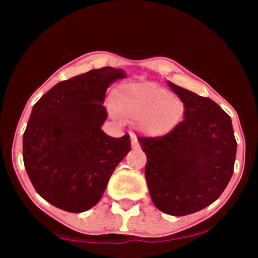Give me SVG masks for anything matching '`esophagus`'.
Masks as SVG:
<instances>
[{
	"label": "esophagus",
	"instance_id": "34e87169",
	"mask_svg": "<svg viewBox=\"0 0 258 258\" xmlns=\"http://www.w3.org/2000/svg\"><path fill=\"white\" fill-rule=\"evenodd\" d=\"M131 146H132L133 149H138V148H140V143L135 135H131Z\"/></svg>",
	"mask_w": 258,
	"mask_h": 258
}]
</instances>
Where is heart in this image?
I'll return each instance as SVG.
<instances>
[{"instance_id": "heart-1", "label": "heart", "mask_w": 258, "mask_h": 258, "mask_svg": "<svg viewBox=\"0 0 258 258\" xmlns=\"http://www.w3.org/2000/svg\"><path fill=\"white\" fill-rule=\"evenodd\" d=\"M113 117L139 120L143 132L161 135L177 124L183 113V102L168 90L152 82L128 83L111 93Z\"/></svg>"}]
</instances>
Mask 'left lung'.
<instances>
[{"label":"left lung","mask_w":258,"mask_h":258,"mask_svg":"<svg viewBox=\"0 0 258 258\" xmlns=\"http://www.w3.org/2000/svg\"><path fill=\"white\" fill-rule=\"evenodd\" d=\"M184 104V120L160 138H138L146 180L160 212L184 216L220 197L233 174L237 142L230 116L213 100L167 81Z\"/></svg>","instance_id":"left-lung-1"}]
</instances>
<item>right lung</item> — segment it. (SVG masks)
<instances>
[{"mask_svg": "<svg viewBox=\"0 0 258 258\" xmlns=\"http://www.w3.org/2000/svg\"><path fill=\"white\" fill-rule=\"evenodd\" d=\"M127 77L124 69L103 67L60 82L34 104L23 138L26 172L46 202L71 213L99 203L109 178L131 151L128 135L111 138L106 91Z\"/></svg>", "mask_w": 258, "mask_h": 258, "instance_id": "add662e5", "label": "right lung"}]
</instances>
